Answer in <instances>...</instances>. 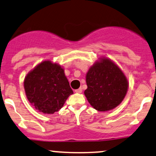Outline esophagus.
Instances as JSON below:
<instances>
[{
    "label": "esophagus",
    "mask_w": 156,
    "mask_h": 156,
    "mask_svg": "<svg viewBox=\"0 0 156 156\" xmlns=\"http://www.w3.org/2000/svg\"><path fill=\"white\" fill-rule=\"evenodd\" d=\"M75 92H76V93H81L82 92V89L79 88L78 89H76V90H75Z\"/></svg>",
    "instance_id": "obj_1"
}]
</instances>
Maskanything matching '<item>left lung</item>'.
Returning <instances> with one entry per match:
<instances>
[{
    "instance_id": "8db88e82",
    "label": "left lung",
    "mask_w": 156,
    "mask_h": 156,
    "mask_svg": "<svg viewBox=\"0 0 156 156\" xmlns=\"http://www.w3.org/2000/svg\"><path fill=\"white\" fill-rule=\"evenodd\" d=\"M84 92L87 101L99 112L112 110L121 103L128 83L122 71L108 58H103L89 68Z\"/></svg>"
}]
</instances>
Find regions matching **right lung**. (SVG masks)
<instances>
[{
    "label": "right lung",
    "instance_id": "add662e5",
    "mask_svg": "<svg viewBox=\"0 0 156 156\" xmlns=\"http://www.w3.org/2000/svg\"><path fill=\"white\" fill-rule=\"evenodd\" d=\"M24 88L28 101L44 114L58 112L73 94L63 68L51 61L38 64L27 75Z\"/></svg>",
    "mask_w": 156,
    "mask_h": 156
}]
</instances>
